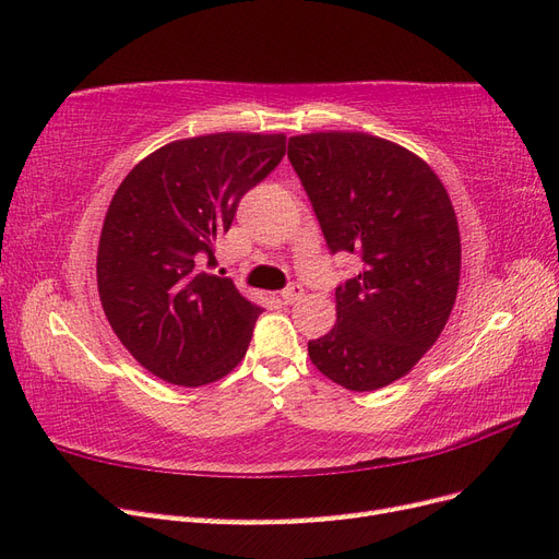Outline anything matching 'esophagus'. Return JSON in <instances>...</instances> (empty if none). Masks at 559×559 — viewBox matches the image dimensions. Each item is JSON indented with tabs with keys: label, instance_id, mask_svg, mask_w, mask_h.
Listing matches in <instances>:
<instances>
[{
	"label": "esophagus",
	"instance_id": "esophagus-1",
	"mask_svg": "<svg viewBox=\"0 0 559 559\" xmlns=\"http://www.w3.org/2000/svg\"><path fill=\"white\" fill-rule=\"evenodd\" d=\"M280 298H282L284 306H294L296 300L302 298V286H300V284H289V286H286V289L280 294Z\"/></svg>",
	"mask_w": 559,
	"mask_h": 559
}]
</instances>
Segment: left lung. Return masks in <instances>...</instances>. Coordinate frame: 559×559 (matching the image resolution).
I'll use <instances>...</instances> for the list:
<instances>
[{
	"label": "left lung",
	"instance_id": "8db88e82",
	"mask_svg": "<svg viewBox=\"0 0 559 559\" xmlns=\"http://www.w3.org/2000/svg\"><path fill=\"white\" fill-rule=\"evenodd\" d=\"M289 160L331 253L361 259L308 354L329 380L373 392L408 376L450 319L462 270L450 195L425 160L366 132L298 134Z\"/></svg>",
	"mask_w": 559,
	"mask_h": 559
}]
</instances>
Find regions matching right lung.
<instances>
[{
    "instance_id": "add662e5",
    "label": "right lung",
    "mask_w": 559,
    "mask_h": 559,
    "mask_svg": "<svg viewBox=\"0 0 559 559\" xmlns=\"http://www.w3.org/2000/svg\"><path fill=\"white\" fill-rule=\"evenodd\" d=\"M284 134L216 132L146 156L118 186L97 247V292L148 373L200 386L228 376L263 312L216 265L242 195L280 165Z\"/></svg>"
}]
</instances>
